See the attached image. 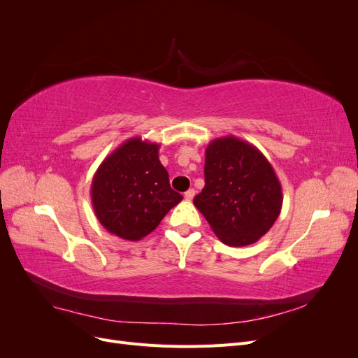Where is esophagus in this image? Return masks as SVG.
<instances>
[{
	"label": "esophagus",
	"mask_w": 358,
	"mask_h": 358,
	"mask_svg": "<svg viewBox=\"0 0 358 358\" xmlns=\"http://www.w3.org/2000/svg\"><path fill=\"white\" fill-rule=\"evenodd\" d=\"M194 196H196V191H194V189L191 188V189H188V191L185 192V196H183V197H185L187 201H191V200L194 199Z\"/></svg>",
	"instance_id": "34e87169"
}]
</instances>
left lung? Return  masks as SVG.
I'll list each match as a JSON object with an SVG mask.
<instances>
[{
    "label": "left lung",
    "mask_w": 358,
    "mask_h": 358,
    "mask_svg": "<svg viewBox=\"0 0 358 358\" xmlns=\"http://www.w3.org/2000/svg\"><path fill=\"white\" fill-rule=\"evenodd\" d=\"M204 152V188L194 204L222 243H255L282 209V187L272 164L234 136L212 140Z\"/></svg>",
    "instance_id": "obj_1"
}]
</instances>
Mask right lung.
I'll return each instance as SVG.
<instances>
[{
  "instance_id": "obj_1",
  "label": "right lung",
  "mask_w": 358,
  "mask_h": 358,
  "mask_svg": "<svg viewBox=\"0 0 358 358\" xmlns=\"http://www.w3.org/2000/svg\"><path fill=\"white\" fill-rule=\"evenodd\" d=\"M158 152V143L131 137L104 158L92 178L96 220L124 241L137 242L152 233L183 199L170 188Z\"/></svg>"
}]
</instances>
